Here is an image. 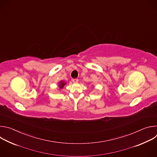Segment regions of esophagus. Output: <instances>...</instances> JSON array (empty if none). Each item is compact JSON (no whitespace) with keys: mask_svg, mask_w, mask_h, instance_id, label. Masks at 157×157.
I'll return each instance as SVG.
<instances>
[{"mask_svg":"<svg viewBox=\"0 0 157 157\" xmlns=\"http://www.w3.org/2000/svg\"><path fill=\"white\" fill-rule=\"evenodd\" d=\"M71 81H72L74 83H76V82H78V79H72Z\"/></svg>","mask_w":157,"mask_h":157,"instance_id":"1","label":"esophagus"}]
</instances>
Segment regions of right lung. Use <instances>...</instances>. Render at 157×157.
I'll use <instances>...</instances> for the list:
<instances>
[{"label": "right lung", "instance_id": "add662e5", "mask_svg": "<svg viewBox=\"0 0 157 157\" xmlns=\"http://www.w3.org/2000/svg\"><path fill=\"white\" fill-rule=\"evenodd\" d=\"M66 84V82H64V81H59V85H58V86H59V89H63V88L64 87V85H65Z\"/></svg>", "mask_w": 157, "mask_h": 157}]
</instances>
